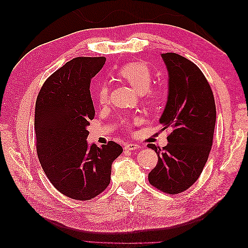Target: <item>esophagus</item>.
<instances>
[{
	"mask_svg": "<svg viewBox=\"0 0 248 248\" xmlns=\"http://www.w3.org/2000/svg\"><path fill=\"white\" fill-rule=\"evenodd\" d=\"M140 148V145L133 144V142H128V144H126L125 147H124L125 150H130V151H132V150H138Z\"/></svg>",
	"mask_w": 248,
	"mask_h": 248,
	"instance_id": "1",
	"label": "esophagus"
}]
</instances>
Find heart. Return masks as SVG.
Masks as SVG:
<instances>
[{
    "label": "heart",
    "instance_id": "heart-1",
    "mask_svg": "<svg viewBox=\"0 0 248 248\" xmlns=\"http://www.w3.org/2000/svg\"><path fill=\"white\" fill-rule=\"evenodd\" d=\"M119 77L127 82L139 95H144L145 103L150 108H155L161 102V93L157 90H150L152 86V71L146 63L131 62L124 65L118 71ZM97 101L106 104L108 100V87L101 84L96 92Z\"/></svg>",
    "mask_w": 248,
    "mask_h": 248
}]
</instances>
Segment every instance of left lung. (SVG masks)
Returning a JSON list of instances; mask_svg holds the SVG:
<instances>
[{
  "label": "left lung",
  "instance_id": "8db88e82",
  "mask_svg": "<svg viewBox=\"0 0 248 248\" xmlns=\"http://www.w3.org/2000/svg\"><path fill=\"white\" fill-rule=\"evenodd\" d=\"M167 66L168 100L159 118L162 130L170 128L169 144L148 148L158 155L149 182L170 194L186 190L197 181L212 147L216 108L212 90L199 67L175 52L161 54Z\"/></svg>",
  "mask_w": 248,
  "mask_h": 248
}]
</instances>
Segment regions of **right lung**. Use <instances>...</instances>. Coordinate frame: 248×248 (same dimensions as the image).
Here are the masks:
<instances>
[{"label":"right lung","instance_id":"right-lung-1","mask_svg":"<svg viewBox=\"0 0 248 248\" xmlns=\"http://www.w3.org/2000/svg\"><path fill=\"white\" fill-rule=\"evenodd\" d=\"M106 58L78 57L67 62L44 82L36 100L35 132L41 167L66 197L88 201L110 182L111 163L123 152L115 141L89 145L88 126L95 117L91 79Z\"/></svg>","mask_w":248,"mask_h":248}]
</instances>
